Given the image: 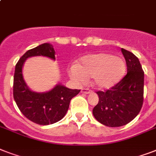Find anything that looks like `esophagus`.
<instances>
[{"mask_svg": "<svg viewBox=\"0 0 156 156\" xmlns=\"http://www.w3.org/2000/svg\"><path fill=\"white\" fill-rule=\"evenodd\" d=\"M81 92L83 93V94H91L92 93V91L90 90V89H88V88H83L82 89V90H81Z\"/></svg>", "mask_w": 156, "mask_h": 156, "instance_id": "obj_1", "label": "esophagus"}]
</instances>
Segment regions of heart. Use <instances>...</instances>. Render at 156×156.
<instances>
[{"label": "heart", "mask_w": 156, "mask_h": 156, "mask_svg": "<svg viewBox=\"0 0 156 156\" xmlns=\"http://www.w3.org/2000/svg\"><path fill=\"white\" fill-rule=\"evenodd\" d=\"M123 59L105 52L88 54L81 57L77 66L69 69V74L76 83L92 78L93 83L100 89H108L116 85L126 73Z\"/></svg>", "instance_id": "heart-1"}]
</instances>
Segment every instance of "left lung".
<instances>
[{"label":"left lung","instance_id":"left-lung-1","mask_svg":"<svg viewBox=\"0 0 156 156\" xmlns=\"http://www.w3.org/2000/svg\"><path fill=\"white\" fill-rule=\"evenodd\" d=\"M127 66L126 75L105 91H97L99 103L93 108L95 118L109 127H120L133 121L143 104L144 72L139 60L121 48Z\"/></svg>","mask_w":156,"mask_h":156}]
</instances>
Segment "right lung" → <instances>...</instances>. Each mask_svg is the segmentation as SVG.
I'll list each match as a JSON object with an SVG mask.
<instances>
[{
  "label": "right lung",
  "instance_id": "obj_1",
  "mask_svg": "<svg viewBox=\"0 0 156 156\" xmlns=\"http://www.w3.org/2000/svg\"><path fill=\"white\" fill-rule=\"evenodd\" d=\"M35 56H47L55 60L52 44L44 43L28 50L16 64L13 76V98L21 112L34 123L47 126L63 118L68 111L71 99L80 92L78 89H69L57 85L47 92H35L28 88L23 75L26 60Z\"/></svg>",
  "mask_w": 156,
  "mask_h": 156
}]
</instances>
